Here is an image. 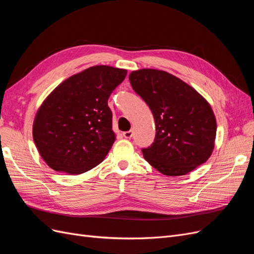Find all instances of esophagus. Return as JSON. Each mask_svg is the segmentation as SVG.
<instances>
[{
	"label": "esophagus",
	"instance_id": "esophagus-1",
	"mask_svg": "<svg viewBox=\"0 0 254 254\" xmlns=\"http://www.w3.org/2000/svg\"><path fill=\"white\" fill-rule=\"evenodd\" d=\"M122 135H124V137H125V138L129 139V138H132V136H133V132H132V130H127V132H124V133H122Z\"/></svg>",
	"mask_w": 254,
	"mask_h": 254
}]
</instances>
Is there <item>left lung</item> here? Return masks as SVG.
I'll return each instance as SVG.
<instances>
[{
	"mask_svg": "<svg viewBox=\"0 0 254 254\" xmlns=\"http://www.w3.org/2000/svg\"><path fill=\"white\" fill-rule=\"evenodd\" d=\"M130 85L149 105L156 126L144 159L160 173L181 176L206 162L214 149L216 119L210 103L165 70L142 68L128 76Z\"/></svg>",
	"mask_w": 254,
	"mask_h": 254,
	"instance_id": "8db88e82",
	"label": "left lung"
}]
</instances>
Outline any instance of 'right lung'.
Masks as SVG:
<instances>
[{
    "label": "right lung",
    "mask_w": 254,
    "mask_h": 254,
    "mask_svg": "<svg viewBox=\"0 0 254 254\" xmlns=\"http://www.w3.org/2000/svg\"><path fill=\"white\" fill-rule=\"evenodd\" d=\"M127 72L96 65L64 80L46 97L32 137L48 167L79 175L103 161L116 139L108 100Z\"/></svg>",
    "instance_id": "1"
}]
</instances>
